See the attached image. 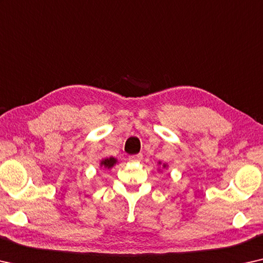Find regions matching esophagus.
Here are the masks:
<instances>
[{
    "label": "esophagus",
    "instance_id": "obj_1",
    "mask_svg": "<svg viewBox=\"0 0 263 263\" xmlns=\"http://www.w3.org/2000/svg\"><path fill=\"white\" fill-rule=\"evenodd\" d=\"M141 160H142V155H141V154L129 156V161H132V162H140Z\"/></svg>",
    "mask_w": 263,
    "mask_h": 263
}]
</instances>
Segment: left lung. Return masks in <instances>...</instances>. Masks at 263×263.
<instances>
[{"label": "left lung", "instance_id": "1", "mask_svg": "<svg viewBox=\"0 0 263 263\" xmlns=\"http://www.w3.org/2000/svg\"><path fill=\"white\" fill-rule=\"evenodd\" d=\"M157 164H159L160 165V167L161 168H162V169H167L168 168V163H165V162H162V161H159V162H157ZM157 171H161V169L159 168V169H157Z\"/></svg>", "mask_w": 263, "mask_h": 263}]
</instances>
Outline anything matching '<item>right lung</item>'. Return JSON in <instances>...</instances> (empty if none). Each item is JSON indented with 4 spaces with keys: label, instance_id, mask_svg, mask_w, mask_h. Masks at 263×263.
Wrapping results in <instances>:
<instances>
[{
    "label": "right lung",
    "instance_id": "obj_1",
    "mask_svg": "<svg viewBox=\"0 0 263 263\" xmlns=\"http://www.w3.org/2000/svg\"><path fill=\"white\" fill-rule=\"evenodd\" d=\"M116 163H119L118 159H115V157H103L102 160H100V167L103 168V169H111L112 167Z\"/></svg>",
    "mask_w": 263,
    "mask_h": 263
}]
</instances>
